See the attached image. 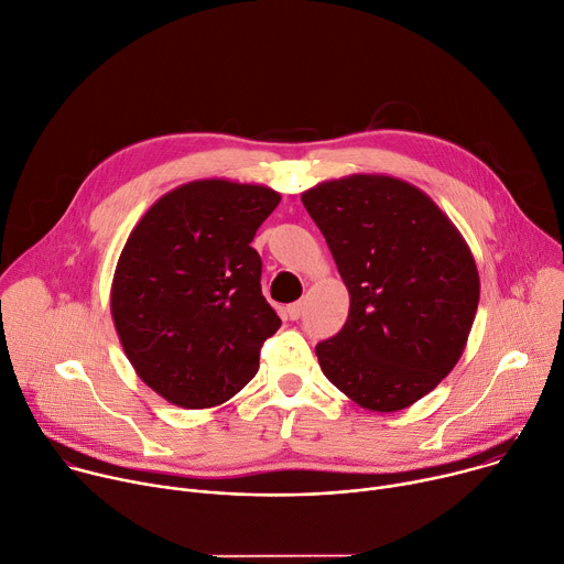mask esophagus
I'll use <instances>...</instances> for the list:
<instances>
[{
  "label": "esophagus",
  "instance_id": "1",
  "mask_svg": "<svg viewBox=\"0 0 564 564\" xmlns=\"http://www.w3.org/2000/svg\"><path fill=\"white\" fill-rule=\"evenodd\" d=\"M301 313H303V303L301 301H296V303H290L288 305V317L294 322V319H299L301 317Z\"/></svg>",
  "mask_w": 564,
  "mask_h": 564
}]
</instances>
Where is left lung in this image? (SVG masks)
<instances>
[{"instance_id":"obj_1","label":"left lung","mask_w":564,"mask_h":564,"mask_svg":"<svg viewBox=\"0 0 564 564\" xmlns=\"http://www.w3.org/2000/svg\"><path fill=\"white\" fill-rule=\"evenodd\" d=\"M348 290L344 328L322 341L324 376L355 404L412 406L456 367L479 305L475 256L419 186L355 173L301 193Z\"/></svg>"}]
</instances>
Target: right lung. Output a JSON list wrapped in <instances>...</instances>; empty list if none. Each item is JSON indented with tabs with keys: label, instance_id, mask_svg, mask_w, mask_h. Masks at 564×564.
Instances as JSON below:
<instances>
[{
	"label": "right lung",
	"instance_id": "obj_1",
	"mask_svg": "<svg viewBox=\"0 0 564 564\" xmlns=\"http://www.w3.org/2000/svg\"><path fill=\"white\" fill-rule=\"evenodd\" d=\"M279 202L263 184L195 180L162 195L130 231L110 311L132 369L171 404L218 406L259 371L281 319L261 292L251 240Z\"/></svg>",
	"mask_w": 564,
	"mask_h": 564
}]
</instances>
